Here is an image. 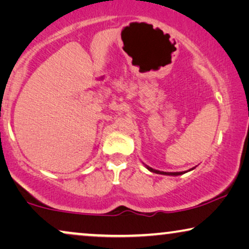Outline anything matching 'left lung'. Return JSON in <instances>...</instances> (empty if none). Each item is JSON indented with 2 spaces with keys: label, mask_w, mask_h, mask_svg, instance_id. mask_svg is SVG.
Masks as SVG:
<instances>
[{
  "label": "left lung",
  "mask_w": 249,
  "mask_h": 249,
  "mask_svg": "<svg viewBox=\"0 0 249 249\" xmlns=\"http://www.w3.org/2000/svg\"><path fill=\"white\" fill-rule=\"evenodd\" d=\"M146 168H147L149 171H152L154 173H160V175H168V176H180V175H183V173L187 172V171H183V172H163V171H159V170H154V169L149 168V166H147V165H146ZM189 171H190V170H189Z\"/></svg>",
  "instance_id": "1"
}]
</instances>
